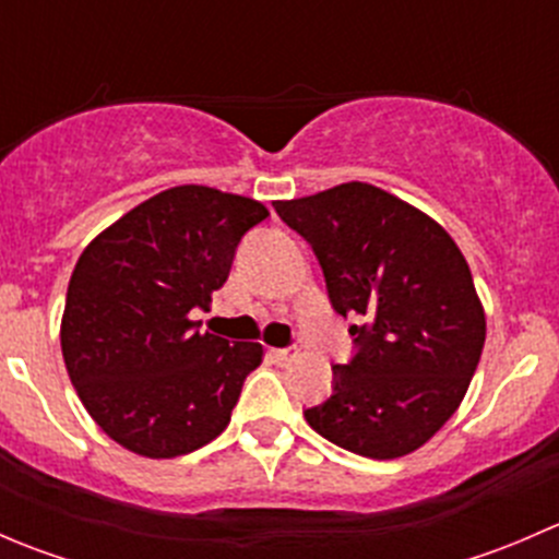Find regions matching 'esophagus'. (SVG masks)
Wrapping results in <instances>:
<instances>
[{"label":"esophagus","mask_w":559,"mask_h":559,"mask_svg":"<svg viewBox=\"0 0 559 559\" xmlns=\"http://www.w3.org/2000/svg\"><path fill=\"white\" fill-rule=\"evenodd\" d=\"M297 357V348L295 346H286V348H270V359L275 365H286Z\"/></svg>","instance_id":"1"}]
</instances>
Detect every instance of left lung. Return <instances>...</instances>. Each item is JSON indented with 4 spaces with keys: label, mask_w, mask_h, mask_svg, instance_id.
<instances>
[{
    "label": "left lung",
    "mask_w": 559,
    "mask_h": 559,
    "mask_svg": "<svg viewBox=\"0 0 559 559\" xmlns=\"http://www.w3.org/2000/svg\"><path fill=\"white\" fill-rule=\"evenodd\" d=\"M313 248L335 313L352 324L354 354L332 365V394L306 408L321 438L370 460L430 441L465 397L487 321L471 267L441 224L370 183H341L273 202Z\"/></svg>",
    "instance_id": "1"
}]
</instances>
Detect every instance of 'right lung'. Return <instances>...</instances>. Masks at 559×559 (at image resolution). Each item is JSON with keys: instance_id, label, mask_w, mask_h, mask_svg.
Segmentation results:
<instances>
[{"instance_id": "right-lung-1", "label": "right lung", "mask_w": 559, "mask_h": 559, "mask_svg": "<svg viewBox=\"0 0 559 559\" xmlns=\"http://www.w3.org/2000/svg\"><path fill=\"white\" fill-rule=\"evenodd\" d=\"M257 200L175 186L118 218L72 270L61 354L92 419L123 449L154 460L222 436L259 343L200 332L248 229L267 218Z\"/></svg>"}]
</instances>
